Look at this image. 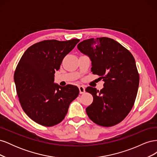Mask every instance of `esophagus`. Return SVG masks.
<instances>
[{
  "mask_svg": "<svg viewBox=\"0 0 157 157\" xmlns=\"http://www.w3.org/2000/svg\"><path fill=\"white\" fill-rule=\"evenodd\" d=\"M79 88V91H80V94H84L85 92V88L83 86H78Z\"/></svg>",
  "mask_w": 157,
  "mask_h": 157,
  "instance_id": "34e87169",
  "label": "esophagus"
}]
</instances>
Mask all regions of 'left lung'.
Returning a JSON list of instances; mask_svg holds the SVG:
<instances>
[{
	"label": "left lung",
	"mask_w": 157,
	"mask_h": 157,
	"mask_svg": "<svg viewBox=\"0 0 157 157\" xmlns=\"http://www.w3.org/2000/svg\"><path fill=\"white\" fill-rule=\"evenodd\" d=\"M92 61L91 71L104 81L100 91L88 86L93 102L86 111L96 124L110 127L122 122L132 109L140 76L134 56L116 40L107 37L90 39L77 46Z\"/></svg>",
	"instance_id": "left-lung-1"
}]
</instances>
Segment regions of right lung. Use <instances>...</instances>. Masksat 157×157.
<instances>
[{
    "instance_id": "1",
    "label": "right lung",
    "mask_w": 157,
    "mask_h": 157,
    "mask_svg": "<svg viewBox=\"0 0 157 157\" xmlns=\"http://www.w3.org/2000/svg\"><path fill=\"white\" fill-rule=\"evenodd\" d=\"M79 41H40L28 48L19 61L13 77L19 101L27 115L38 124L47 127L59 124L78 96V87L60 86L54 80L65 56Z\"/></svg>"
}]
</instances>
